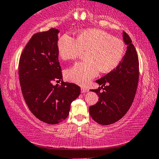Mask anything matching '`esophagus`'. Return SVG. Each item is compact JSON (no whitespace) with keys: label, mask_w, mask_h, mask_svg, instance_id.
I'll return each mask as SVG.
<instances>
[{"label":"esophagus","mask_w":159,"mask_h":159,"mask_svg":"<svg viewBox=\"0 0 159 159\" xmlns=\"http://www.w3.org/2000/svg\"><path fill=\"white\" fill-rule=\"evenodd\" d=\"M89 91L88 88H86V87H81V93H86Z\"/></svg>","instance_id":"obj_1"}]
</instances>
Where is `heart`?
<instances>
[{
    "label": "heart",
    "instance_id": "obj_1",
    "mask_svg": "<svg viewBox=\"0 0 159 159\" xmlns=\"http://www.w3.org/2000/svg\"><path fill=\"white\" fill-rule=\"evenodd\" d=\"M82 49L86 50L88 60L78 62L66 71V78L71 82L86 86L99 74L115 69L123 57L125 44L121 39L100 30H86L78 38L64 34L57 42V50L63 60L79 57Z\"/></svg>",
    "mask_w": 159,
    "mask_h": 159
}]
</instances>
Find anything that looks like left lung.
Returning a JSON list of instances; mask_svg holds the SVG:
<instances>
[{
  "instance_id": "obj_1",
  "label": "left lung",
  "mask_w": 159,
  "mask_h": 159,
  "mask_svg": "<svg viewBox=\"0 0 159 159\" xmlns=\"http://www.w3.org/2000/svg\"><path fill=\"white\" fill-rule=\"evenodd\" d=\"M123 40L126 52L120 64L102 79L91 91L99 96V102L89 107V113L97 123L108 125L117 122L130 108L135 98L139 79V61L135 47L126 32Z\"/></svg>"
}]
</instances>
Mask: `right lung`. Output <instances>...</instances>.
I'll use <instances>...</instances> for the list:
<instances>
[{
    "mask_svg": "<svg viewBox=\"0 0 159 159\" xmlns=\"http://www.w3.org/2000/svg\"><path fill=\"white\" fill-rule=\"evenodd\" d=\"M59 30L50 29L34 34L22 52L19 75L24 99L36 117L45 123L58 124L69 115L70 104L80 88L62 80L58 60ZM61 80V86L52 84Z\"/></svg>",
    "mask_w": 159,
    "mask_h": 159,
    "instance_id": "obj_1",
    "label": "right lung"
}]
</instances>
